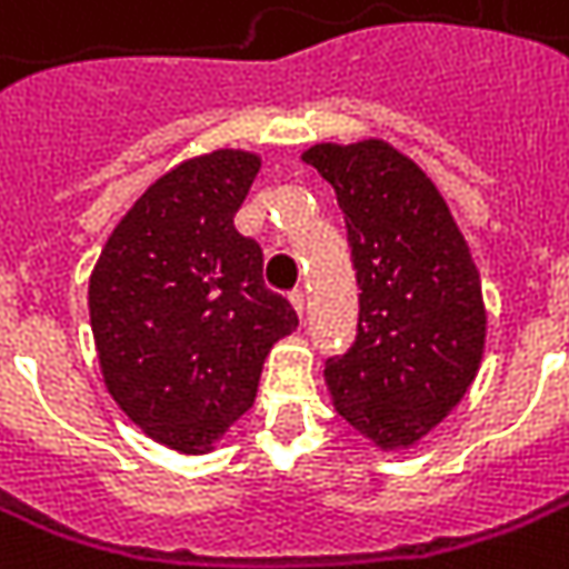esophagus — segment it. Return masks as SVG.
Here are the masks:
<instances>
[{"label":"esophagus","instance_id":"obj_1","mask_svg":"<svg viewBox=\"0 0 569 569\" xmlns=\"http://www.w3.org/2000/svg\"><path fill=\"white\" fill-rule=\"evenodd\" d=\"M289 302H292V308H296L299 315H305V292H302V289H292V292H289Z\"/></svg>","mask_w":569,"mask_h":569}]
</instances>
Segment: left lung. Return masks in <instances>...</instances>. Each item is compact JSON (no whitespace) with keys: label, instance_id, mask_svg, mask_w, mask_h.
<instances>
[{"label":"left lung","instance_id":"1","mask_svg":"<svg viewBox=\"0 0 569 569\" xmlns=\"http://www.w3.org/2000/svg\"><path fill=\"white\" fill-rule=\"evenodd\" d=\"M302 160L337 191L362 289L356 340L327 359L333 406L378 447H409L476 381L479 270L441 191L400 150L315 144Z\"/></svg>","mask_w":569,"mask_h":569}]
</instances>
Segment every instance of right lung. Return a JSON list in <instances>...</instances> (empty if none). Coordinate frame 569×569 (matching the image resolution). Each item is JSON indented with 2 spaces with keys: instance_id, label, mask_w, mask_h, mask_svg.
I'll return each mask as SVG.
<instances>
[{
  "instance_id": "add662e5",
  "label": "right lung",
  "mask_w": 569,
  "mask_h": 569,
  "mask_svg": "<svg viewBox=\"0 0 569 569\" xmlns=\"http://www.w3.org/2000/svg\"><path fill=\"white\" fill-rule=\"evenodd\" d=\"M261 160L213 150L134 201L90 273V327L112 400L153 441L204 453L251 409L267 352L299 327L232 217Z\"/></svg>"
}]
</instances>
